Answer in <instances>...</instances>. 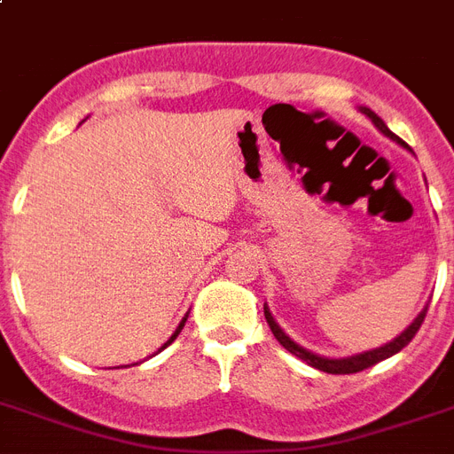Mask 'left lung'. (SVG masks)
Masks as SVG:
<instances>
[{
  "label": "left lung",
  "instance_id": "left-lung-1",
  "mask_svg": "<svg viewBox=\"0 0 454 454\" xmlns=\"http://www.w3.org/2000/svg\"><path fill=\"white\" fill-rule=\"evenodd\" d=\"M360 113L365 117H370L372 120V124L377 127V129L384 134L387 138H391V141H395L398 145H403V148H408V144L403 141V138H398L394 134V131L388 129L387 124H384V120H381L380 115H374L372 110L370 108H360ZM410 151V148H408ZM427 309L429 306H424V310L419 313V316L412 320V323L405 327V330L398 334L395 339H391L388 344L380 346V348H372V351H365V353H356V356H348V358H325V356H317V353L309 351V348H303V346H299L294 339H290L287 334L283 332V327L276 323V317L270 316L269 306H263V316H266V323H269L270 332H273V337L280 341V344L287 348V351L292 353V356H297V358H301L303 363H309L310 367H316V370H320V372H327V374H353V372H360V370H367V367L377 365L380 360H387L391 358V356H395V353L401 351V348H405V346L412 341V337L417 334V330L422 327L424 323V316H427Z\"/></svg>",
  "mask_w": 454,
  "mask_h": 454
}]
</instances>
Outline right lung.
Segmentation results:
<instances>
[{
  "mask_svg": "<svg viewBox=\"0 0 454 454\" xmlns=\"http://www.w3.org/2000/svg\"><path fill=\"white\" fill-rule=\"evenodd\" d=\"M185 320H188V316H185V317H184V320H181V323H178L176 332H174V334H171V337H169V339H167V341H164V346H162V348H167V346H169V344H171V341H174V339H176V337H178V332L184 330V325H185ZM162 348H160V351H162Z\"/></svg>",
  "mask_w": 454,
  "mask_h": 454,
  "instance_id": "right-lung-1",
  "label": "right lung"
}]
</instances>
